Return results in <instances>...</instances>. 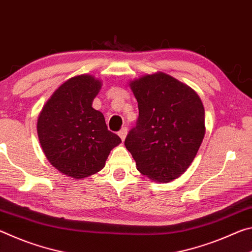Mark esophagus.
I'll list each match as a JSON object with an SVG mask.
<instances>
[{"label": "esophagus", "mask_w": 252, "mask_h": 252, "mask_svg": "<svg viewBox=\"0 0 252 252\" xmlns=\"http://www.w3.org/2000/svg\"><path fill=\"white\" fill-rule=\"evenodd\" d=\"M118 135H119V137L122 138L123 142L125 141V138H126V136H127V128H126V127H123V128L119 130Z\"/></svg>", "instance_id": "obj_1"}]
</instances>
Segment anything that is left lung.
<instances>
[{
	"label": "left lung",
	"instance_id": "obj_1",
	"mask_svg": "<svg viewBox=\"0 0 252 252\" xmlns=\"http://www.w3.org/2000/svg\"><path fill=\"white\" fill-rule=\"evenodd\" d=\"M138 102V121L125 146L143 175L168 183L188 170L204 138L201 98L167 73L145 75L129 82Z\"/></svg>",
	"mask_w": 252,
	"mask_h": 252
}]
</instances>
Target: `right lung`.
<instances>
[{
	"instance_id": "obj_1",
	"label": "right lung",
	"mask_w": 252,
	"mask_h": 252,
	"mask_svg": "<svg viewBox=\"0 0 252 252\" xmlns=\"http://www.w3.org/2000/svg\"><path fill=\"white\" fill-rule=\"evenodd\" d=\"M101 81L79 75L56 89L41 109L36 131L45 158L72 179H85L102 170L110 151L122 143L107 129L105 117L93 108Z\"/></svg>"
}]
</instances>
